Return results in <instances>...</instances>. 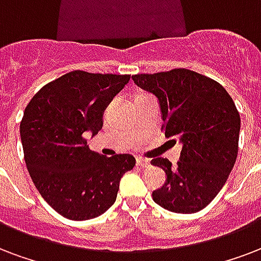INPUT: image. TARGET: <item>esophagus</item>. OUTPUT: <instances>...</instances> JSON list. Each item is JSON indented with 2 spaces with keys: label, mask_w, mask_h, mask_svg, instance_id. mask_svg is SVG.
<instances>
[{
  "label": "esophagus",
  "mask_w": 261,
  "mask_h": 261,
  "mask_svg": "<svg viewBox=\"0 0 261 261\" xmlns=\"http://www.w3.org/2000/svg\"><path fill=\"white\" fill-rule=\"evenodd\" d=\"M137 164L139 167H142V168H146V167L150 166V162H149L148 159H142V157H138L137 159Z\"/></svg>",
  "instance_id": "34e87169"
}]
</instances>
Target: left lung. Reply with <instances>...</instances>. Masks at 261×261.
Segmentation results:
<instances>
[{
    "mask_svg": "<svg viewBox=\"0 0 261 261\" xmlns=\"http://www.w3.org/2000/svg\"><path fill=\"white\" fill-rule=\"evenodd\" d=\"M160 102L166 138L182 145L176 166L157 157L152 164L167 175L153 201L176 214L204 210L226 184L238 154L241 117L226 89L186 68L133 75Z\"/></svg>",
    "mask_w": 261,
    "mask_h": 261,
    "instance_id": "8db88e82",
    "label": "left lung"
}]
</instances>
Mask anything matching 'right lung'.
Returning a JSON list of instances; mask_svg holds the SVG:
<instances>
[{
	"mask_svg": "<svg viewBox=\"0 0 261 261\" xmlns=\"http://www.w3.org/2000/svg\"><path fill=\"white\" fill-rule=\"evenodd\" d=\"M131 75L72 71L34 95L20 122L24 162L39 194L71 220H87L116 201L119 182L134 168L131 154L91 152L86 133L102 128V115Z\"/></svg>",
	"mask_w": 261,
	"mask_h": 261,
	"instance_id": "right-lung-1",
	"label": "right lung"
}]
</instances>
